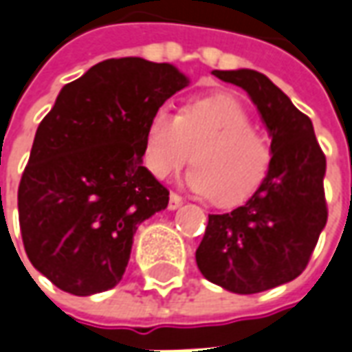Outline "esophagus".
<instances>
[{
    "label": "esophagus",
    "mask_w": 352,
    "mask_h": 352,
    "mask_svg": "<svg viewBox=\"0 0 352 352\" xmlns=\"http://www.w3.org/2000/svg\"><path fill=\"white\" fill-rule=\"evenodd\" d=\"M181 204H183V198L175 192H171L169 195V210H177V208H181Z\"/></svg>",
    "instance_id": "34e87169"
}]
</instances>
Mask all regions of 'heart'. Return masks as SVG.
Instances as JSON below:
<instances>
[{"label":"heart","mask_w":352,"mask_h":352,"mask_svg":"<svg viewBox=\"0 0 352 352\" xmlns=\"http://www.w3.org/2000/svg\"><path fill=\"white\" fill-rule=\"evenodd\" d=\"M185 183L221 208L243 204L264 183L272 152L250 126L246 109L231 96L188 102L177 116L157 107L144 133V164L157 179H169L188 162Z\"/></svg>","instance_id":"1"}]
</instances>
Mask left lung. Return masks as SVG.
I'll return each instance as SVG.
<instances>
[{"mask_svg": "<svg viewBox=\"0 0 352 352\" xmlns=\"http://www.w3.org/2000/svg\"><path fill=\"white\" fill-rule=\"evenodd\" d=\"M243 88L272 138L264 183L243 206L210 214L196 264L208 281L252 295L302 274L326 227V156L312 121L266 75L252 69L212 71Z\"/></svg>", "mask_w": 352, "mask_h": 352, "instance_id": "left-lung-1", "label": "left lung"}]
</instances>
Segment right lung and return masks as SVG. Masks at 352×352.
<instances>
[{"mask_svg": "<svg viewBox=\"0 0 352 352\" xmlns=\"http://www.w3.org/2000/svg\"><path fill=\"white\" fill-rule=\"evenodd\" d=\"M171 63L106 59L61 88L19 185L32 266L61 291L90 296L125 274L138 226L169 202L142 166L150 116L188 86Z\"/></svg>", "mask_w": 352, "mask_h": 352, "instance_id": "obj_1", "label": "right lung"}]
</instances>
